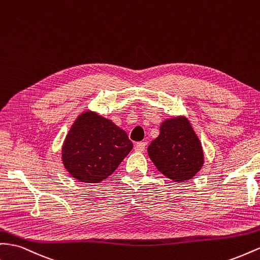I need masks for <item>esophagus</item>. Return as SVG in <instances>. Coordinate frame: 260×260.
Listing matches in <instances>:
<instances>
[{
	"instance_id": "34e87169",
	"label": "esophagus",
	"mask_w": 260,
	"mask_h": 260,
	"mask_svg": "<svg viewBox=\"0 0 260 260\" xmlns=\"http://www.w3.org/2000/svg\"><path fill=\"white\" fill-rule=\"evenodd\" d=\"M145 142H138L135 146V151L136 152H143L145 149Z\"/></svg>"
}]
</instances>
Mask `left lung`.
Instances as JSON below:
<instances>
[{
  "label": "left lung",
  "mask_w": 260,
  "mask_h": 260,
  "mask_svg": "<svg viewBox=\"0 0 260 260\" xmlns=\"http://www.w3.org/2000/svg\"><path fill=\"white\" fill-rule=\"evenodd\" d=\"M154 165L173 181L191 179L203 165V151L199 138L184 116L166 119L159 136L147 147Z\"/></svg>",
  "instance_id": "obj_1"
}]
</instances>
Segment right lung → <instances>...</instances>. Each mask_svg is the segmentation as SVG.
Wrapping results in <instances>:
<instances>
[{
	"mask_svg": "<svg viewBox=\"0 0 260 260\" xmlns=\"http://www.w3.org/2000/svg\"><path fill=\"white\" fill-rule=\"evenodd\" d=\"M132 147L121 128L94 111H85L64 140L62 162L72 177L95 184L110 176Z\"/></svg>",
	"mask_w": 260,
	"mask_h": 260,
	"instance_id": "obj_1",
	"label": "right lung"
}]
</instances>
